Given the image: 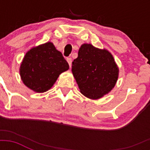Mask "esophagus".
I'll return each instance as SVG.
<instances>
[{
    "instance_id": "34e87169",
    "label": "esophagus",
    "mask_w": 150,
    "mask_h": 150,
    "mask_svg": "<svg viewBox=\"0 0 150 150\" xmlns=\"http://www.w3.org/2000/svg\"><path fill=\"white\" fill-rule=\"evenodd\" d=\"M67 61H68V64H69V66H71V62H72V59L71 58V57H68L67 58Z\"/></svg>"
}]
</instances>
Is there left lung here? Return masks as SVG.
I'll list each match as a JSON object with an SVG mask.
<instances>
[{"instance_id":"left-lung-1","label":"left lung","mask_w":150,"mask_h":150,"mask_svg":"<svg viewBox=\"0 0 150 150\" xmlns=\"http://www.w3.org/2000/svg\"><path fill=\"white\" fill-rule=\"evenodd\" d=\"M71 67L81 93L93 100L111 91L118 78V68L112 54L92 44L81 46Z\"/></svg>"}]
</instances>
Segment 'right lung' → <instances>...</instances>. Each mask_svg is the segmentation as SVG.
I'll list each match as a JSON object with an SVG mask.
<instances>
[{"instance_id":"add662e5","label":"right lung","mask_w":150,"mask_h":150,"mask_svg":"<svg viewBox=\"0 0 150 150\" xmlns=\"http://www.w3.org/2000/svg\"><path fill=\"white\" fill-rule=\"evenodd\" d=\"M69 65L50 42L33 47L25 55L20 66V75L28 88L36 93L49 90L59 75Z\"/></svg>"}]
</instances>
